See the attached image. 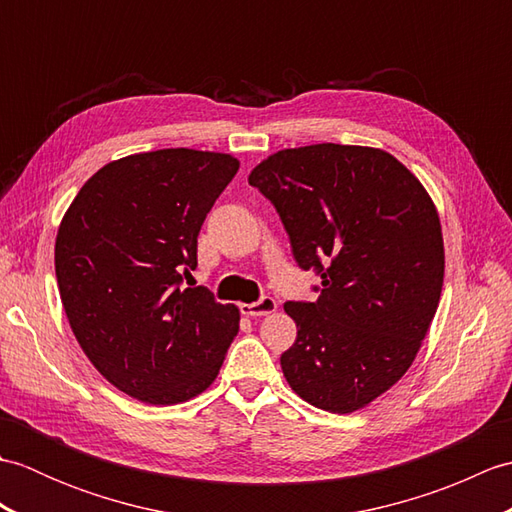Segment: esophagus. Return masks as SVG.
Instances as JSON below:
<instances>
[{"instance_id": "34e87169", "label": "esophagus", "mask_w": 512, "mask_h": 512, "mask_svg": "<svg viewBox=\"0 0 512 512\" xmlns=\"http://www.w3.org/2000/svg\"><path fill=\"white\" fill-rule=\"evenodd\" d=\"M277 310V301L273 297H262L255 303H244L242 314L246 317H266V314Z\"/></svg>"}]
</instances>
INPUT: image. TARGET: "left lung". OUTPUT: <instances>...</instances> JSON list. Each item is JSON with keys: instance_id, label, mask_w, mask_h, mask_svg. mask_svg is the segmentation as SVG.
<instances>
[{"instance_id": "8db88e82", "label": "left lung", "mask_w": 512, "mask_h": 512, "mask_svg": "<svg viewBox=\"0 0 512 512\" xmlns=\"http://www.w3.org/2000/svg\"><path fill=\"white\" fill-rule=\"evenodd\" d=\"M248 182L273 202L317 301H288V385L310 405L352 413L396 385L438 310L444 244L420 180L383 149L308 145L268 156Z\"/></svg>"}]
</instances>
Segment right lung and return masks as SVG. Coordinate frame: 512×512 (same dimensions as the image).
I'll return each mask as SVG.
<instances>
[{"label":"right lung","mask_w":512,"mask_h":512,"mask_svg":"<svg viewBox=\"0 0 512 512\" xmlns=\"http://www.w3.org/2000/svg\"><path fill=\"white\" fill-rule=\"evenodd\" d=\"M237 158L158 149L99 169L63 215L54 270L70 328L127 396L178 405L202 394L239 330V310L204 286L198 235Z\"/></svg>","instance_id":"right-lung-1"}]
</instances>
